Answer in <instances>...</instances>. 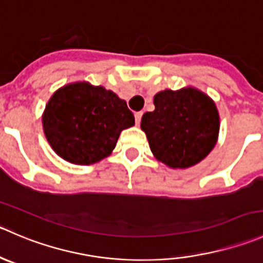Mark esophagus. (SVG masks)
I'll return each mask as SVG.
<instances>
[{
	"mask_svg": "<svg viewBox=\"0 0 263 263\" xmlns=\"http://www.w3.org/2000/svg\"><path fill=\"white\" fill-rule=\"evenodd\" d=\"M141 117H142V113H141V111H139V113L135 114V122H136L137 126H139L140 122H141Z\"/></svg>",
	"mask_w": 263,
	"mask_h": 263,
	"instance_id": "34e87169",
	"label": "esophagus"
}]
</instances>
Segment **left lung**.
<instances>
[{"instance_id":"obj_1","label":"left lung","mask_w":263,"mask_h":263,"mask_svg":"<svg viewBox=\"0 0 263 263\" xmlns=\"http://www.w3.org/2000/svg\"><path fill=\"white\" fill-rule=\"evenodd\" d=\"M155 109L141 118V129L155 159L167 167H193L218 140L220 116L215 101L195 87L164 90L154 96Z\"/></svg>"}]
</instances>
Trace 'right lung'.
Returning a JSON list of instances; mask_svg holds the SVG:
<instances>
[{
	"instance_id": "obj_1",
	"label": "right lung",
	"mask_w": 263,
	"mask_h": 263,
	"mask_svg": "<svg viewBox=\"0 0 263 263\" xmlns=\"http://www.w3.org/2000/svg\"><path fill=\"white\" fill-rule=\"evenodd\" d=\"M134 124L135 117L126 101L86 81L56 90L42 114L43 132L53 152L81 165L109 157L121 132Z\"/></svg>"
}]
</instances>
